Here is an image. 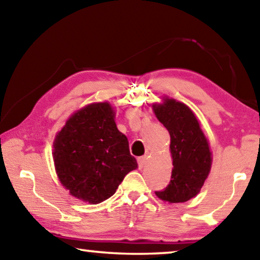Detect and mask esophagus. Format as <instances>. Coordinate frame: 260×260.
Masks as SVG:
<instances>
[{"label":"esophagus","instance_id":"esophagus-1","mask_svg":"<svg viewBox=\"0 0 260 260\" xmlns=\"http://www.w3.org/2000/svg\"><path fill=\"white\" fill-rule=\"evenodd\" d=\"M147 160H148V156H147V155H146V156H141V157L138 158V162H139L140 169H142V167H143L144 165H146Z\"/></svg>","mask_w":260,"mask_h":260}]
</instances>
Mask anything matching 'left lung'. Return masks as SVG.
I'll return each mask as SVG.
<instances>
[{
	"mask_svg": "<svg viewBox=\"0 0 260 260\" xmlns=\"http://www.w3.org/2000/svg\"><path fill=\"white\" fill-rule=\"evenodd\" d=\"M152 111L171 136L172 175L158 199L167 203H183L201 191L212 166V151L200 120L192 110L180 101L164 95L160 103L152 104Z\"/></svg>",
	"mask_w": 260,
	"mask_h": 260,
	"instance_id": "obj_1",
	"label": "left lung"
}]
</instances>
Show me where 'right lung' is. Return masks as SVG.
<instances>
[{
  "label": "right lung",
  "mask_w": 260,
  "mask_h": 260,
  "mask_svg": "<svg viewBox=\"0 0 260 260\" xmlns=\"http://www.w3.org/2000/svg\"><path fill=\"white\" fill-rule=\"evenodd\" d=\"M114 119L111 103L94 102L74 111L55 136L57 178L70 195L86 203L110 199L125 175L138 169L128 139Z\"/></svg>",
  "instance_id": "obj_1"
}]
</instances>
